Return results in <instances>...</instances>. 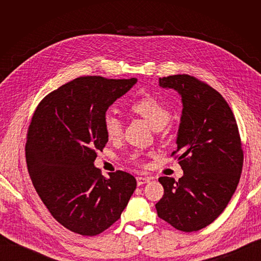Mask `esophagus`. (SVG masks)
Returning <instances> with one entry per match:
<instances>
[{
	"instance_id": "esophagus-1",
	"label": "esophagus",
	"mask_w": 261,
	"mask_h": 261,
	"mask_svg": "<svg viewBox=\"0 0 261 261\" xmlns=\"http://www.w3.org/2000/svg\"><path fill=\"white\" fill-rule=\"evenodd\" d=\"M136 179H137V185L140 186V185H144V184L149 183L150 179H151V178L146 177V176H137Z\"/></svg>"
}]
</instances>
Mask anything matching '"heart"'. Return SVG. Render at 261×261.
<instances>
[{
	"instance_id": "heart-1",
	"label": "heart",
	"mask_w": 261,
	"mask_h": 261,
	"mask_svg": "<svg viewBox=\"0 0 261 261\" xmlns=\"http://www.w3.org/2000/svg\"><path fill=\"white\" fill-rule=\"evenodd\" d=\"M130 108L134 112L143 116L154 130L162 129L172 118L170 109L152 96H146L135 101ZM103 128L110 139H117L122 136L123 122L114 112H107L103 117Z\"/></svg>"
}]
</instances>
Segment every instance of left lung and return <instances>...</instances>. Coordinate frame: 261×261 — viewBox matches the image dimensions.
Returning a JSON list of instances; mask_svg holds the SVG:
<instances>
[{"label": "left lung", "instance_id": "obj_1", "mask_svg": "<svg viewBox=\"0 0 261 261\" xmlns=\"http://www.w3.org/2000/svg\"><path fill=\"white\" fill-rule=\"evenodd\" d=\"M159 86L181 98L177 130L178 180L162 176L164 195L155 203L158 216L183 232L201 230L223 212L240 181L241 137L234 114L221 94L195 77L159 78Z\"/></svg>", "mask_w": 261, "mask_h": 261}]
</instances>
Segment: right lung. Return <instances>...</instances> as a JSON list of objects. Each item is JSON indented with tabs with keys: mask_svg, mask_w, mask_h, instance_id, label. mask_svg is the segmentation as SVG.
Listing matches in <instances>:
<instances>
[{
	"mask_svg": "<svg viewBox=\"0 0 261 261\" xmlns=\"http://www.w3.org/2000/svg\"><path fill=\"white\" fill-rule=\"evenodd\" d=\"M137 78L85 76L46 96L28 128L26 161L36 191L53 218L69 231L93 236L121 217L136 178L116 171L109 177L94 167L109 137L103 117Z\"/></svg>",
	"mask_w": 261,
	"mask_h": 261,
	"instance_id": "add662e5",
	"label": "right lung"
}]
</instances>
